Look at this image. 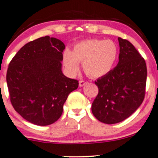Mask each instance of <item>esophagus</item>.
<instances>
[{
    "label": "esophagus",
    "instance_id": "obj_1",
    "mask_svg": "<svg viewBox=\"0 0 158 158\" xmlns=\"http://www.w3.org/2000/svg\"><path fill=\"white\" fill-rule=\"evenodd\" d=\"M87 84V82H86V81H84V80H80L79 81V86H80V87H82V86H84L85 85H86Z\"/></svg>",
    "mask_w": 158,
    "mask_h": 158
}]
</instances>
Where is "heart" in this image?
<instances>
[{"label":"heart","instance_id":"obj_1","mask_svg":"<svg viewBox=\"0 0 158 158\" xmlns=\"http://www.w3.org/2000/svg\"><path fill=\"white\" fill-rule=\"evenodd\" d=\"M118 54V46L111 40H86L75 44L72 52L64 51V64L69 73L76 74L79 63H82L85 73L91 78H99L110 72Z\"/></svg>","mask_w":158,"mask_h":158}]
</instances>
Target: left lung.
Masks as SVG:
<instances>
[{"label":"left lung","instance_id":"left-lung-1","mask_svg":"<svg viewBox=\"0 0 158 158\" xmlns=\"http://www.w3.org/2000/svg\"><path fill=\"white\" fill-rule=\"evenodd\" d=\"M117 66L94 82L98 94L92 105L93 115L100 122H122L139 108L145 98L147 66L132 43L118 38Z\"/></svg>","mask_w":158,"mask_h":158}]
</instances>
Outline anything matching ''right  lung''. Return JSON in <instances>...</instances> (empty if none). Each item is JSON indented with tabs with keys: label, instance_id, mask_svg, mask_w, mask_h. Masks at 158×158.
<instances>
[{
	"label": "right lung",
	"instance_id": "obj_1",
	"mask_svg": "<svg viewBox=\"0 0 158 158\" xmlns=\"http://www.w3.org/2000/svg\"><path fill=\"white\" fill-rule=\"evenodd\" d=\"M60 40L49 36L25 44L11 60L6 72L10 101L15 110L35 125L48 126L60 117L76 79L62 73Z\"/></svg>",
	"mask_w": 158,
	"mask_h": 158
}]
</instances>
